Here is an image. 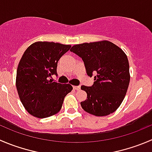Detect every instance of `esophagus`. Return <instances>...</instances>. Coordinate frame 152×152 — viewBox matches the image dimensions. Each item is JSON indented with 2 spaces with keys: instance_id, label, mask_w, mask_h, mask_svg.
<instances>
[{
  "instance_id": "obj_1",
  "label": "esophagus",
  "mask_w": 152,
  "mask_h": 152,
  "mask_svg": "<svg viewBox=\"0 0 152 152\" xmlns=\"http://www.w3.org/2000/svg\"><path fill=\"white\" fill-rule=\"evenodd\" d=\"M73 89L74 90H76V91H78V90H79L80 89V86H73Z\"/></svg>"
}]
</instances>
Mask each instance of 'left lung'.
Segmentation results:
<instances>
[{"instance_id":"left-lung-1","label":"left lung","mask_w":152,"mask_h":152,"mask_svg":"<svg viewBox=\"0 0 152 152\" xmlns=\"http://www.w3.org/2000/svg\"><path fill=\"white\" fill-rule=\"evenodd\" d=\"M70 51L83 60L88 76L96 74L92 86L81 87L88 98L81 102L84 110L97 117L117 110L130 82L129 63L124 51L106 40L76 45Z\"/></svg>"}]
</instances>
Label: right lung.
Instances as JSON below:
<instances>
[{
	"instance_id": "obj_1",
	"label": "right lung",
	"mask_w": 152,
	"mask_h": 152,
	"mask_svg": "<svg viewBox=\"0 0 152 152\" xmlns=\"http://www.w3.org/2000/svg\"><path fill=\"white\" fill-rule=\"evenodd\" d=\"M71 45L36 42L25 50L18 63L16 88L20 102L29 113L37 118L56 114L64 97L73 90L70 84L53 82L59 58Z\"/></svg>"
}]
</instances>
